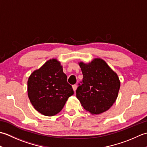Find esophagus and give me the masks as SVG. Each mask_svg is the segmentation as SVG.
Returning <instances> with one entry per match:
<instances>
[{
	"label": "esophagus",
	"instance_id": "1",
	"mask_svg": "<svg viewBox=\"0 0 147 147\" xmlns=\"http://www.w3.org/2000/svg\"><path fill=\"white\" fill-rule=\"evenodd\" d=\"M73 90L74 92L76 91V88H77V85H73Z\"/></svg>",
	"mask_w": 147,
	"mask_h": 147
}]
</instances>
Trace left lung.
<instances>
[{"label": "left lung", "mask_w": 147, "mask_h": 147, "mask_svg": "<svg viewBox=\"0 0 147 147\" xmlns=\"http://www.w3.org/2000/svg\"><path fill=\"white\" fill-rule=\"evenodd\" d=\"M83 78L76 90V97L86 111L99 114L109 109L117 97L120 82L117 74L102 59L91 63L80 62Z\"/></svg>", "instance_id": "8db88e82"}]
</instances>
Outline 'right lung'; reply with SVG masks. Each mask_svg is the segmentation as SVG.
<instances>
[{
	"label": "right lung",
	"instance_id": "1",
	"mask_svg": "<svg viewBox=\"0 0 147 147\" xmlns=\"http://www.w3.org/2000/svg\"><path fill=\"white\" fill-rule=\"evenodd\" d=\"M67 80L60 62L54 59L34 71L28 81V95L34 108L47 116L59 113L74 94Z\"/></svg>",
	"mask_w": 147,
	"mask_h": 147
}]
</instances>
